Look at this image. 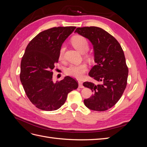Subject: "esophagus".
Listing matches in <instances>:
<instances>
[{
	"instance_id": "obj_1",
	"label": "esophagus",
	"mask_w": 147,
	"mask_h": 147,
	"mask_svg": "<svg viewBox=\"0 0 147 147\" xmlns=\"http://www.w3.org/2000/svg\"><path fill=\"white\" fill-rule=\"evenodd\" d=\"M78 87L80 88H83L84 86L83 85V83L82 82H78Z\"/></svg>"
}]
</instances>
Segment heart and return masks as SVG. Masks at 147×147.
Segmentation results:
<instances>
[{
  "label": "heart",
  "instance_id": "obj_1",
  "mask_svg": "<svg viewBox=\"0 0 147 147\" xmlns=\"http://www.w3.org/2000/svg\"><path fill=\"white\" fill-rule=\"evenodd\" d=\"M71 43L76 50L82 53L87 51L89 48V43L87 39L80 35L74 37L71 40ZM64 51L65 47L63 45L60 48L59 52V58L60 59L63 58ZM86 70L87 65L85 64H71L65 69V73L69 76L80 79L83 77L84 74L85 73Z\"/></svg>",
  "mask_w": 147,
  "mask_h": 147
}]
</instances>
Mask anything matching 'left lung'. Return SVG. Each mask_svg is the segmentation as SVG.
<instances>
[{
  "mask_svg": "<svg viewBox=\"0 0 147 147\" xmlns=\"http://www.w3.org/2000/svg\"><path fill=\"white\" fill-rule=\"evenodd\" d=\"M75 32L92 43L96 64L89 75L100 83H83L84 87L93 92L92 96L84 100V104L90 110L105 111L117 104L126 87L128 68L123 49L115 37L102 28H78Z\"/></svg>",
  "mask_w": 147,
  "mask_h": 147,
  "instance_id": "1",
  "label": "left lung"
}]
</instances>
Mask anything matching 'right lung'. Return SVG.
<instances>
[{
	"mask_svg": "<svg viewBox=\"0 0 147 147\" xmlns=\"http://www.w3.org/2000/svg\"><path fill=\"white\" fill-rule=\"evenodd\" d=\"M76 27L53 28L37 35L26 48L21 63L20 80L30 101L37 108L53 111L64 105L77 82L69 76L53 82V72L63 43Z\"/></svg>",
	"mask_w": 147,
	"mask_h": 147,
	"instance_id": "1",
	"label": "right lung"
}]
</instances>
